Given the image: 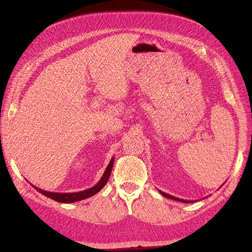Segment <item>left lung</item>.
<instances>
[{
    "mask_svg": "<svg viewBox=\"0 0 252 252\" xmlns=\"http://www.w3.org/2000/svg\"><path fill=\"white\" fill-rule=\"evenodd\" d=\"M159 192H160L162 195H163V197H165V198H169V199H172V200H176V201H180V202H183V203H189V202H192V201H190V200H183V199L176 198V197H173V195H171V194H168V193L163 192V191H160V190H159Z\"/></svg>",
    "mask_w": 252,
    "mask_h": 252,
    "instance_id": "1",
    "label": "left lung"
}]
</instances>
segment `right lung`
Segmentation results:
<instances>
[{
    "label": "right lung",
    "instance_id": "right-lung-1",
    "mask_svg": "<svg viewBox=\"0 0 252 252\" xmlns=\"http://www.w3.org/2000/svg\"><path fill=\"white\" fill-rule=\"evenodd\" d=\"M113 162H114V158H112L110 161V163L108 164V167H106L105 171L103 173V176L100 179V181L96 183L94 187L92 188H89L87 190H83V191H79V192H50V191H45V190H42L40 188L37 187H33L35 188L36 191H39L40 193H42L45 197H48L52 200H55V201L58 202H61V203H72V202H75V201H81V200H84V199H88L92 197V195H94L95 193L99 192V191L103 188L106 182H108L109 178L111 176V171H112V167H113Z\"/></svg>",
    "mask_w": 252,
    "mask_h": 252
}]
</instances>
